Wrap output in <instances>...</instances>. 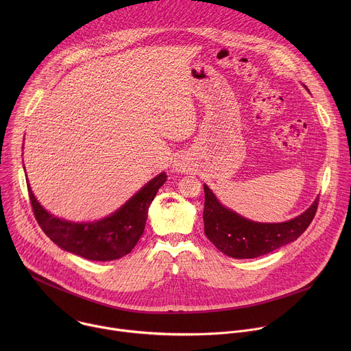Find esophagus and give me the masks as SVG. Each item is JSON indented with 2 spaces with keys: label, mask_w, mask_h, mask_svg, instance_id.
<instances>
[{
  "label": "esophagus",
  "mask_w": 351,
  "mask_h": 351,
  "mask_svg": "<svg viewBox=\"0 0 351 351\" xmlns=\"http://www.w3.org/2000/svg\"><path fill=\"white\" fill-rule=\"evenodd\" d=\"M173 168H175L176 172H184V171L187 169V161H186V158H183V157L176 158V161H175V164H173Z\"/></svg>",
  "instance_id": "1"
}]
</instances>
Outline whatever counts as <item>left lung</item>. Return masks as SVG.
<instances>
[{
  "label": "left lung",
  "instance_id": "obj_1",
  "mask_svg": "<svg viewBox=\"0 0 351 351\" xmlns=\"http://www.w3.org/2000/svg\"><path fill=\"white\" fill-rule=\"evenodd\" d=\"M204 193L206 236L219 252L239 260L257 258L297 240L308 228L318 208V198H315L302 215L286 222L264 223L247 219L221 204L207 184H204Z\"/></svg>",
  "mask_w": 351,
  "mask_h": 351
}]
</instances>
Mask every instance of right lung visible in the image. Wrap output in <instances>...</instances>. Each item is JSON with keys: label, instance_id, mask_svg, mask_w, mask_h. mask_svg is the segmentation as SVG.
I'll return each instance as SVG.
<instances>
[{"label": "right lung", "instance_id": "right-lung-1", "mask_svg": "<svg viewBox=\"0 0 351 351\" xmlns=\"http://www.w3.org/2000/svg\"><path fill=\"white\" fill-rule=\"evenodd\" d=\"M165 182L167 173L161 172L115 213L93 222H72L54 217L37 202L29 180L27 190L34 217L49 239L65 252L90 261L104 263L118 260L132 252L144 232L148 207Z\"/></svg>", "mask_w": 351, "mask_h": 351}]
</instances>
